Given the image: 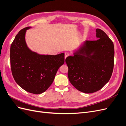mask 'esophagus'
Returning <instances> with one entry per match:
<instances>
[{
  "instance_id": "34e87169",
  "label": "esophagus",
  "mask_w": 126,
  "mask_h": 126,
  "mask_svg": "<svg viewBox=\"0 0 126 126\" xmlns=\"http://www.w3.org/2000/svg\"><path fill=\"white\" fill-rule=\"evenodd\" d=\"M69 56V54L68 52H65V53H64V59H66V58H67V57L68 56Z\"/></svg>"
}]
</instances>
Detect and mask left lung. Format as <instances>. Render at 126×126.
<instances>
[{"label": "left lung", "instance_id": "obj_1", "mask_svg": "<svg viewBox=\"0 0 126 126\" xmlns=\"http://www.w3.org/2000/svg\"><path fill=\"white\" fill-rule=\"evenodd\" d=\"M96 40H86L73 56L67 57L68 76L75 88L90 94L100 90L110 80L114 66L113 42L100 29Z\"/></svg>", "mask_w": 126, "mask_h": 126}]
</instances>
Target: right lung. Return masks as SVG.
I'll return each instance as SVG.
<instances>
[{"instance_id":"obj_1","label":"right lung","mask_w":126,"mask_h":126,"mask_svg":"<svg viewBox=\"0 0 126 126\" xmlns=\"http://www.w3.org/2000/svg\"><path fill=\"white\" fill-rule=\"evenodd\" d=\"M29 28L21 29L11 45V69L15 81L22 89L40 94L54 81L57 70L64 63V54L43 55L30 50L25 41L26 30Z\"/></svg>"}]
</instances>
